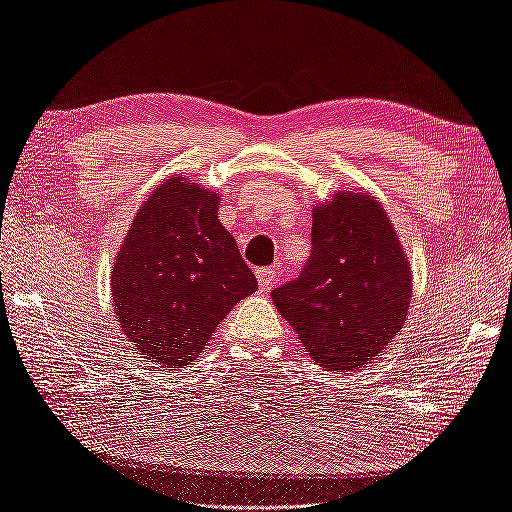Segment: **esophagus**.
Returning <instances> with one entry per match:
<instances>
[{
  "mask_svg": "<svg viewBox=\"0 0 512 512\" xmlns=\"http://www.w3.org/2000/svg\"><path fill=\"white\" fill-rule=\"evenodd\" d=\"M277 268L275 266H270V268H259L257 270V283H259V288L261 290H270V285L277 281Z\"/></svg>",
  "mask_w": 512,
  "mask_h": 512,
  "instance_id": "34e87169",
  "label": "esophagus"
}]
</instances>
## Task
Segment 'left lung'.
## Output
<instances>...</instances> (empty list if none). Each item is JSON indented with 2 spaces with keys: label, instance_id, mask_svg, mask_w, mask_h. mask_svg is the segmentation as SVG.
Instances as JSON below:
<instances>
[{
  "label": "left lung",
  "instance_id": "obj_1",
  "mask_svg": "<svg viewBox=\"0 0 512 512\" xmlns=\"http://www.w3.org/2000/svg\"><path fill=\"white\" fill-rule=\"evenodd\" d=\"M303 272L272 290L279 314L327 371H355L401 331L412 299V268L382 202L334 194L312 213Z\"/></svg>",
  "mask_w": 512,
  "mask_h": 512
}]
</instances>
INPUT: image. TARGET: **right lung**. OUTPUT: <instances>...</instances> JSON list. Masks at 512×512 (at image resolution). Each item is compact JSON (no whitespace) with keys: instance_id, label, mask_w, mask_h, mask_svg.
I'll use <instances>...</instances> for the list:
<instances>
[{"instance_id":"right-lung-1","label":"right lung","mask_w":512,"mask_h":512,"mask_svg":"<svg viewBox=\"0 0 512 512\" xmlns=\"http://www.w3.org/2000/svg\"><path fill=\"white\" fill-rule=\"evenodd\" d=\"M218 205L220 194L172 174L139 207L113 261L117 323L168 371L194 362L233 305L257 290Z\"/></svg>"}]
</instances>
